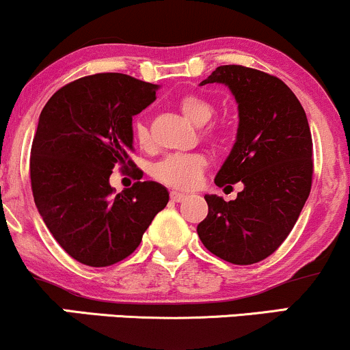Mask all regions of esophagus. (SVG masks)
I'll return each mask as SVG.
<instances>
[{"label": "esophagus", "instance_id": "1", "mask_svg": "<svg viewBox=\"0 0 350 350\" xmlns=\"http://www.w3.org/2000/svg\"><path fill=\"white\" fill-rule=\"evenodd\" d=\"M184 198H186V194H183V192H178V191H171V200L172 202H180Z\"/></svg>", "mask_w": 350, "mask_h": 350}]
</instances>
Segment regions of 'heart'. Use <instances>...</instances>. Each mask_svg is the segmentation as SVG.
I'll list each match as a JSON object with an SVG mask.
<instances>
[{"label":"heart","instance_id":"1","mask_svg":"<svg viewBox=\"0 0 350 350\" xmlns=\"http://www.w3.org/2000/svg\"><path fill=\"white\" fill-rule=\"evenodd\" d=\"M178 107L189 122L198 124V126L206 124L214 116L215 111L214 105L208 100L196 94H189L180 97ZM133 135L139 146H150V133H148L146 124L136 122L133 126ZM207 136L217 138V136H220V131L217 128H211V130H207ZM206 166L207 159L202 154H199V152L170 154L152 166V178L170 187L191 189L198 184L200 174L206 170Z\"/></svg>","mask_w":350,"mask_h":350}]
</instances>
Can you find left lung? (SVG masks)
Returning <instances> with one entry per match:
<instances>
[{"instance_id":"8db88e82","label":"left lung","mask_w":350,"mask_h":350,"mask_svg":"<svg viewBox=\"0 0 350 350\" xmlns=\"http://www.w3.org/2000/svg\"><path fill=\"white\" fill-rule=\"evenodd\" d=\"M224 83L239 103L237 139L215 176L219 187L242 183L226 202L204 196L208 214L198 226L208 252L234 265L258 263L290 235L312 183V139L306 113L275 75L220 66L200 85Z\"/></svg>"}]
</instances>
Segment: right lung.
Returning a JSON list of instances; mask_svg holds the SVG:
<instances>
[{"instance_id":"add662e5","label":"right lung","mask_w":350,"mask_h":350,"mask_svg":"<svg viewBox=\"0 0 350 350\" xmlns=\"http://www.w3.org/2000/svg\"><path fill=\"white\" fill-rule=\"evenodd\" d=\"M156 90L124 74L87 75L59 88L39 116L29 163L36 207L60 247L88 267L130 256L170 200L154 180L120 194L110 186L115 166H136L131 122Z\"/></svg>"}]
</instances>
